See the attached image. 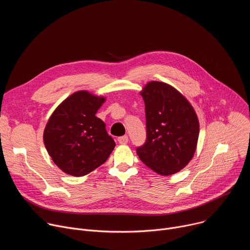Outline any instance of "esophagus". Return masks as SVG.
Listing matches in <instances>:
<instances>
[{
	"instance_id": "1",
	"label": "esophagus",
	"mask_w": 250,
	"mask_h": 250,
	"mask_svg": "<svg viewBox=\"0 0 250 250\" xmlns=\"http://www.w3.org/2000/svg\"><path fill=\"white\" fill-rule=\"evenodd\" d=\"M118 141H119V144H121V145H126L127 142H128V136H127V135L120 136V137L118 138Z\"/></svg>"
}]
</instances>
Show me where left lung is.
<instances>
[{
  "mask_svg": "<svg viewBox=\"0 0 250 250\" xmlns=\"http://www.w3.org/2000/svg\"><path fill=\"white\" fill-rule=\"evenodd\" d=\"M140 95L146 104V140L136 148L139 159L160 175L179 172L197 147L199 121L193 106L163 82H149Z\"/></svg>",
  "mask_w": 250,
  "mask_h": 250,
  "instance_id": "obj_1",
  "label": "left lung"
}]
</instances>
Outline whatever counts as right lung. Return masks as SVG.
Wrapping results in <instances>:
<instances>
[{
    "mask_svg": "<svg viewBox=\"0 0 250 250\" xmlns=\"http://www.w3.org/2000/svg\"><path fill=\"white\" fill-rule=\"evenodd\" d=\"M104 102L87 91L64 100L49 118L43 132L46 150L66 174L81 177L101 166L116 146L96 113Z\"/></svg>",
    "mask_w": 250,
    "mask_h": 250,
    "instance_id": "right-lung-1",
    "label": "right lung"
}]
</instances>
